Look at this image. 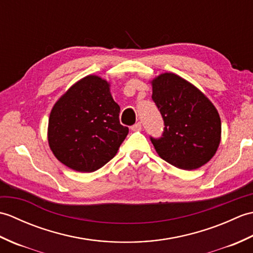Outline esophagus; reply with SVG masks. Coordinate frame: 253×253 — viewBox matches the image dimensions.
<instances>
[{"label": "esophagus", "instance_id": "obj_1", "mask_svg": "<svg viewBox=\"0 0 253 253\" xmlns=\"http://www.w3.org/2000/svg\"><path fill=\"white\" fill-rule=\"evenodd\" d=\"M131 130L132 131H140L141 130V124L140 123L135 124V125L131 126Z\"/></svg>", "mask_w": 253, "mask_h": 253}]
</instances>
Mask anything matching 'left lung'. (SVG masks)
Returning <instances> with one entry per match:
<instances>
[{
  "label": "left lung",
  "instance_id": "left-lung-1",
  "mask_svg": "<svg viewBox=\"0 0 253 253\" xmlns=\"http://www.w3.org/2000/svg\"><path fill=\"white\" fill-rule=\"evenodd\" d=\"M151 84L152 100L165 125L162 137L151 138L160 158L186 170L207 164L221 142L216 107L196 85L176 74H161Z\"/></svg>",
  "mask_w": 253,
  "mask_h": 253
}]
</instances>
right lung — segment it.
Masks as SVG:
<instances>
[{
    "instance_id": "1",
    "label": "right lung",
    "mask_w": 253,
    "mask_h": 253,
    "mask_svg": "<svg viewBox=\"0 0 253 253\" xmlns=\"http://www.w3.org/2000/svg\"><path fill=\"white\" fill-rule=\"evenodd\" d=\"M107 80L88 75L75 83L52 107L47 142L67 168L91 173L115 157L128 135L121 125V107Z\"/></svg>"
}]
</instances>
